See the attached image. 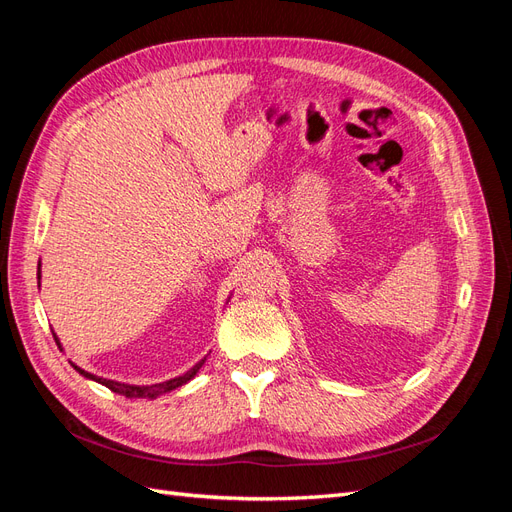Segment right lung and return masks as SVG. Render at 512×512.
<instances>
[{
	"label": "right lung",
	"mask_w": 512,
	"mask_h": 512,
	"mask_svg": "<svg viewBox=\"0 0 512 512\" xmlns=\"http://www.w3.org/2000/svg\"><path fill=\"white\" fill-rule=\"evenodd\" d=\"M38 286H40V262H38ZM53 337H55V342H57V346H59V350H64L61 348V344H59V337L53 333ZM207 359H203V361H198L190 371H185L183 376H177V378H173V380H166V382H160V384H149V386H138V384H123V382H117V380H106V378H100V376H94V374H89V371H85V369H81L79 365H74L72 363V367L79 371L81 376H85L87 380H94V382H98V384H102V386H106V389H111L113 393H119V395H126V397H147V399H156V397H160V395H164V393H168V391H173V389H179V386H183L185 382H190L196 374H198V369L203 367V363H205Z\"/></svg>",
	"instance_id": "1"
}]
</instances>
